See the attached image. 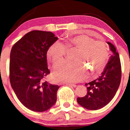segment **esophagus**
Here are the masks:
<instances>
[{"instance_id":"1","label":"esophagus","mask_w":130,"mask_h":130,"mask_svg":"<svg viewBox=\"0 0 130 130\" xmlns=\"http://www.w3.org/2000/svg\"><path fill=\"white\" fill-rule=\"evenodd\" d=\"M64 85H69V86H72V87H76L77 86V85H74V84H72V83H64Z\"/></svg>"}]
</instances>
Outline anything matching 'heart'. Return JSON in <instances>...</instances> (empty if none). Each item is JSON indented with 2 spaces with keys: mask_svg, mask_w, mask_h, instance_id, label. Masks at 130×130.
<instances>
[{
  "mask_svg": "<svg viewBox=\"0 0 130 130\" xmlns=\"http://www.w3.org/2000/svg\"><path fill=\"white\" fill-rule=\"evenodd\" d=\"M67 48L79 50L74 56L77 61H64L55 69L54 76L57 81L73 83L82 80L86 76L85 67L81 61H87L88 66L93 67L96 73L101 72L108 56L107 47L101 41H95L86 35H76L67 41L66 47L56 41L50 46L47 57L54 66L64 59Z\"/></svg>",
  "mask_w": 130,
  "mask_h": 130,
  "instance_id": "b5f03b06",
  "label": "heart"
}]
</instances>
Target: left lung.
<instances>
[{"mask_svg": "<svg viewBox=\"0 0 130 130\" xmlns=\"http://www.w3.org/2000/svg\"><path fill=\"white\" fill-rule=\"evenodd\" d=\"M112 52L104 72L98 78L85 85L88 92L86 96L77 98L80 105L89 110H98L106 106L111 101L120 86L121 66L119 54L112 44L107 42Z\"/></svg>", "mask_w": 130, "mask_h": 130, "instance_id": "8db88e82", "label": "left lung"}]
</instances>
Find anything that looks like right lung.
I'll return each instance as SVG.
<instances>
[{
	"instance_id": "add662e5",
	"label": "right lung",
	"mask_w": 130,
	"mask_h": 130,
	"mask_svg": "<svg viewBox=\"0 0 130 130\" xmlns=\"http://www.w3.org/2000/svg\"><path fill=\"white\" fill-rule=\"evenodd\" d=\"M58 40L51 32L32 31L13 45L10 54V82L26 108L35 112L51 108L57 101L59 86L45 80L50 74L47 53Z\"/></svg>"
}]
</instances>
